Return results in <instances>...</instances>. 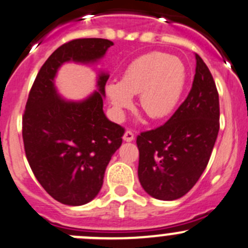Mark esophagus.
Masks as SVG:
<instances>
[{
  "label": "esophagus",
  "instance_id": "obj_1",
  "mask_svg": "<svg viewBox=\"0 0 248 248\" xmlns=\"http://www.w3.org/2000/svg\"><path fill=\"white\" fill-rule=\"evenodd\" d=\"M123 139H124V141H126V142H130V141L134 140V133L130 130H126L125 133H124Z\"/></svg>",
  "mask_w": 248,
  "mask_h": 248
}]
</instances>
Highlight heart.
Wrapping results in <instances>:
<instances>
[{
    "instance_id": "obj_1",
    "label": "heart",
    "mask_w": 248,
    "mask_h": 248,
    "mask_svg": "<svg viewBox=\"0 0 248 248\" xmlns=\"http://www.w3.org/2000/svg\"><path fill=\"white\" fill-rule=\"evenodd\" d=\"M185 78V67L179 58L151 52L134 60L120 81L108 82L106 93L118 119L133 105V95H139V106L151 119H161L175 107Z\"/></svg>"
}]
</instances>
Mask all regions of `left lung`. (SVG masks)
Masks as SVG:
<instances>
[{
    "mask_svg": "<svg viewBox=\"0 0 248 248\" xmlns=\"http://www.w3.org/2000/svg\"><path fill=\"white\" fill-rule=\"evenodd\" d=\"M219 95L208 67L196 55L187 97L170 119L136 139L139 180L157 200L183 197L206 169L219 131Z\"/></svg>",
    "mask_w": 248,
    "mask_h": 248,
    "instance_id": "obj_1",
    "label": "left lung"
}]
</instances>
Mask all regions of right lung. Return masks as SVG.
<instances>
[{"label":"right lung","mask_w":248,"mask_h":248,"mask_svg":"<svg viewBox=\"0 0 248 248\" xmlns=\"http://www.w3.org/2000/svg\"><path fill=\"white\" fill-rule=\"evenodd\" d=\"M110 46L106 39H77L58 47L37 73L25 106L23 141L30 168L49 196L68 206L97 196L124 128L103 112L107 73L98 74L97 91L78 102L58 95L55 78L63 63H95Z\"/></svg>","instance_id":"right-lung-1"}]
</instances>
